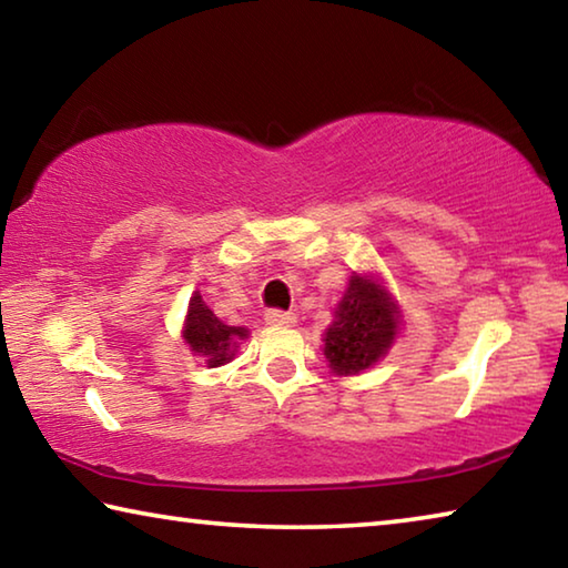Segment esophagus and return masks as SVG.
<instances>
[{"mask_svg":"<svg viewBox=\"0 0 568 568\" xmlns=\"http://www.w3.org/2000/svg\"><path fill=\"white\" fill-rule=\"evenodd\" d=\"M267 325H295V315L285 311H267L265 313Z\"/></svg>","mask_w":568,"mask_h":568,"instance_id":"obj_1","label":"esophagus"}]
</instances>
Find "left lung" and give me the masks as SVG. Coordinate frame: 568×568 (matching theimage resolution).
<instances>
[{"label":"left lung","mask_w":568,"mask_h":568,"mask_svg":"<svg viewBox=\"0 0 568 568\" xmlns=\"http://www.w3.org/2000/svg\"><path fill=\"white\" fill-rule=\"evenodd\" d=\"M403 325L398 301L376 273H353L323 333L333 376H358L386 358Z\"/></svg>","instance_id":"obj_1"}]
</instances>
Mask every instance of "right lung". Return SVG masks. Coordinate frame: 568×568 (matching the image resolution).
<instances>
[{"label": "right lung", "instance_id": "obj_1", "mask_svg": "<svg viewBox=\"0 0 568 568\" xmlns=\"http://www.w3.org/2000/svg\"><path fill=\"white\" fill-rule=\"evenodd\" d=\"M250 335L243 325H225L210 311L200 291L192 293L187 303V315L182 323V341H185L192 355H200L207 368H220L235 358L240 341Z\"/></svg>", "mask_w": 568, "mask_h": 568}]
</instances>
